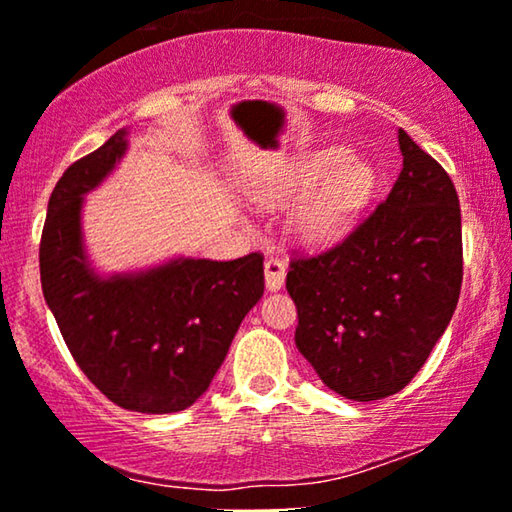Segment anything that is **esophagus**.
Wrapping results in <instances>:
<instances>
[{
	"instance_id": "esophagus-1",
	"label": "esophagus",
	"mask_w": 512,
	"mask_h": 512,
	"mask_svg": "<svg viewBox=\"0 0 512 512\" xmlns=\"http://www.w3.org/2000/svg\"><path fill=\"white\" fill-rule=\"evenodd\" d=\"M264 283H267L269 292H276L283 288L285 283V264L281 260H271L264 262Z\"/></svg>"
}]
</instances>
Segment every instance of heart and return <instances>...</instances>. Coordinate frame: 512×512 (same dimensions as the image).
Wrapping results in <instances>:
<instances>
[{
    "instance_id": "b5f03b06",
    "label": "heart",
    "mask_w": 512,
    "mask_h": 512,
    "mask_svg": "<svg viewBox=\"0 0 512 512\" xmlns=\"http://www.w3.org/2000/svg\"><path fill=\"white\" fill-rule=\"evenodd\" d=\"M377 173L372 163L330 147L297 161L288 173L252 187V199L264 208H288L290 231L306 245H332L356 227L370 203Z\"/></svg>"
}]
</instances>
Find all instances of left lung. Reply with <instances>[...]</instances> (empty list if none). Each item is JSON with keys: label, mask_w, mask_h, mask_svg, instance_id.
<instances>
[{"label": "left lung", "mask_w": 512, "mask_h": 512, "mask_svg": "<svg viewBox=\"0 0 512 512\" xmlns=\"http://www.w3.org/2000/svg\"><path fill=\"white\" fill-rule=\"evenodd\" d=\"M403 170L337 248L290 264L295 344L323 384L358 403L410 384L447 330L463 278L461 208L445 168L403 128Z\"/></svg>", "instance_id": "obj_1"}]
</instances>
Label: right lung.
I'll use <instances>...</instances> for the list:
<instances>
[{"instance_id": "add662e5", "label": "right lung", "mask_w": 512, "mask_h": 512, "mask_svg": "<svg viewBox=\"0 0 512 512\" xmlns=\"http://www.w3.org/2000/svg\"><path fill=\"white\" fill-rule=\"evenodd\" d=\"M128 152V128L74 161L49 199L39 274L49 309L81 372L131 412L187 410L208 391L231 339L264 295L260 252L231 262L170 257L102 274L86 250V194Z\"/></svg>"}]
</instances>
